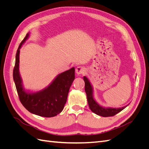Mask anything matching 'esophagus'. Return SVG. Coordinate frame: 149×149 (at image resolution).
Listing matches in <instances>:
<instances>
[{
	"instance_id": "esophagus-1",
	"label": "esophagus",
	"mask_w": 149,
	"mask_h": 149,
	"mask_svg": "<svg viewBox=\"0 0 149 149\" xmlns=\"http://www.w3.org/2000/svg\"><path fill=\"white\" fill-rule=\"evenodd\" d=\"M76 73L78 74H84L86 71V70L84 67L83 66H78L76 68Z\"/></svg>"
}]
</instances>
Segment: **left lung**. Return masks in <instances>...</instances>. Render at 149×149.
I'll list each match as a JSON object with an SVG mask.
<instances>
[{"instance_id":"8db88e82","label":"left lung","mask_w":149,"mask_h":149,"mask_svg":"<svg viewBox=\"0 0 149 149\" xmlns=\"http://www.w3.org/2000/svg\"><path fill=\"white\" fill-rule=\"evenodd\" d=\"M84 81L85 83L84 89L86 94L87 96V100L89 107L90 109L94 113L98 116H101L102 117H109L113 116L116 114L119 113V112L123 111L124 109L127 107L128 105L119 107V108H114V107H106L101 106L100 104L94 100V89L92 85L90 83L89 80L86 76L83 77Z\"/></svg>"}]
</instances>
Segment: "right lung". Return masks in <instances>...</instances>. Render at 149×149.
I'll list each match as a JSON object with an SVG mask.
<instances>
[{
  "instance_id": "obj_1",
  "label": "right lung",
  "mask_w": 149,
  "mask_h": 149,
  "mask_svg": "<svg viewBox=\"0 0 149 149\" xmlns=\"http://www.w3.org/2000/svg\"><path fill=\"white\" fill-rule=\"evenodd\" d=\"M30 37L26 35L18 48L13 71V81L23 106L30 112L39 116L51 118L60 114L66 102L71 85L75 78L74 68L58 74L48 86L38 91L25 89L19 71L20 49Z\"/></svg>"
}]
</instances>
